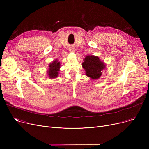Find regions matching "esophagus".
Segmentation results:
<instances>
[{
	"label": "esophagus",
	"mask_w": 149,
	"mask_h": 149,
	"mask_svg": "<svg viewBox=\"0 0 149 149\" xmlns=\"http://www.w3.org/2000/svg\"><path fill=\"white\" fill-rule=\"evenodd\" d=\"M69 50L70 51H72V52H74L75 51V48H73V47H70V48H69Z\"/></svg>",
	"instance_id": "34e87169"
}]
</instances>
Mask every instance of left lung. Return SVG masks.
<instances>
[{
  "instance_id": "obj_1",
  "label": "left lung",
  "mask_w": 149,
  "mask_h": 149,
  "mask_svg": "<svg viewBox=\"0 0 149 149\" xmlns=\"http://www.w3.org/2000/svg\"><path fill=\"white\" fill-rule=\"evenodd\" d=\"M83 68L86 70V74L92 79H99L102 74V70L105 68L103 62L94 56H88L85 57L82 63Z\"/></svg>"
}]
</instances>
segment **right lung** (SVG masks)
I'll return each instance as SVG.
<instances>
[{"label":"right lung","instance_id":"right-lung-1","mask_svg":"<svg viewBox=\"0 0 149 149\" xmlns=\"http://www.w3.org/2000/svg\"><path fill=\"white\" fill-rule=\"evenodd\" d=\"M60 68V62H58L57 60L54 61L51 63L49 65V70L48 75L51 79H55L58 76L59 69Z\"/></svg>","mask_w":149,"mask_h":149}]
</instances>
